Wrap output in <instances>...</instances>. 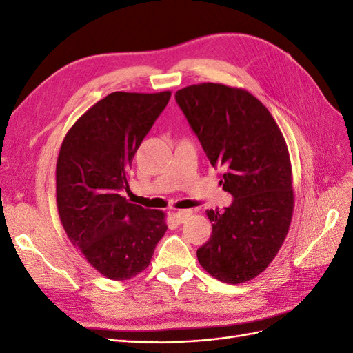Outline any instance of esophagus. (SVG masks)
I'll list each match as a JSON object with an SVG mask.
<instances>
[{
    "instance_id": "esophagus-1",
    "label": "esophagus",
    "mask_w": 353,
    "mask_h": 353,
    "mask_svg": "<svg viewBox=\"0 0 353 353\" xmlns=\"http://www.w3.org/2000/svg\"><path fill=\"white\" fill-rule=\"evenodd\" d=\"M191 215V210H178L174 213V219L178 222V223H183L188 216Z\"/></svg>"
}]
</instances>
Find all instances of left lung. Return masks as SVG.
<instances>
[{
  "mask_svg": "<svg viewBox=\"0 0 353 353\" xmlns=\"http://www.w3.org/2000/svg\"><path fill=\"white\" fill-rule=\"evenodd\" d=\"M175 100L234 197L222 212L206 210L212 236L197 259L222 283L249 281L268 268L290 228L294 194L284 137L245 90L206 82L176 91Z\"/></svg>",
  "mask_w": 353,
  "mask_h": 353,
  "instance_id": "8db88e82",
  "label": "left lung"
}]
</instances>
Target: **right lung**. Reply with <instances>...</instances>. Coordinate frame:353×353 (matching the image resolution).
I'll use <instances>...</instances> for the list:
<instances>
[{"label": "right lung", "instance_id": "obj_1", "mask_svg": "<svg viewBox=\"0 0 353 353\" xmlns=\"http://www.w3.org/2000/svg\"><path fill=\"white\" fill-rule=\"evenodd\" d=\"M170 91L109 94L73 123L61 143L56 194L70 243L105 279L130 280L150 265L168 230L165 213L123 197L132 159Z\"/></svg>", "mask_w": 353, "mask_h": 353}]
</instances>
